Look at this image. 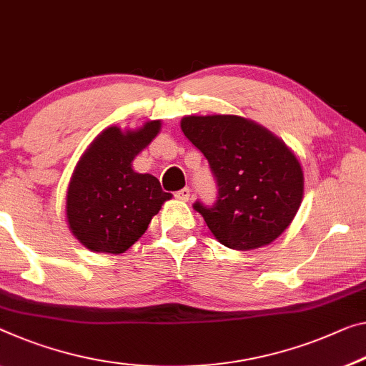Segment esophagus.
Returning <instances> with one entry per match:
<instances>
[{
  "label": "esophagus",
  "instance_id": "1",
  "mask_svg": "<svg viewBox=\"0 0 366 366\" xmlns=\"http://www.w3.org/2000/svg\"><path fill=\"white\" fill-rule=\"evenodd\" d=\"M189 196H191V189H189V188H183V189L177 191L175 198L179 199V201H188Z\"/></svg>",
  "mask_w": 366,
  "mask_h": 366
}]
</instances>
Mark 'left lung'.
Here are the masks:
<instances>
[{"label":"left lung","instance_id":"1","mask_svg":"<svg viewBox=\"0 0 366 366\" xmlns=\"http://www.w3.org/2000/svg\"><path fill=\"white\" fill-rule=\"evenodd\" d=\"M179 127L209 162L217 182L214 206L194 202L212 235L234 250L258 249L278 239L305 194V175L293 150L240 116H184Z\"/></svg>","mask_w":366,"mask_h":366}]
</instances>
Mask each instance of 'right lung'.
Listing matches in <instances>:
<instances>
[{"mask_svg":"<svg viewBox=\"0 0 366 366\" xmlns=\"http://www.w3.org/2000/svg\"><path fill=\"white\" fill-rule=\"evenodd\" d=\"M160 129L162 121H149L134 131L111 126L80 157L66 189L65 216L70 232L86 249L124 254L172 198L154 175L132 168Z\"/></svg>","mask_w":366,"mask_h":366,"instance_id":"add662e5","label":"right lung"}]
</instances>
